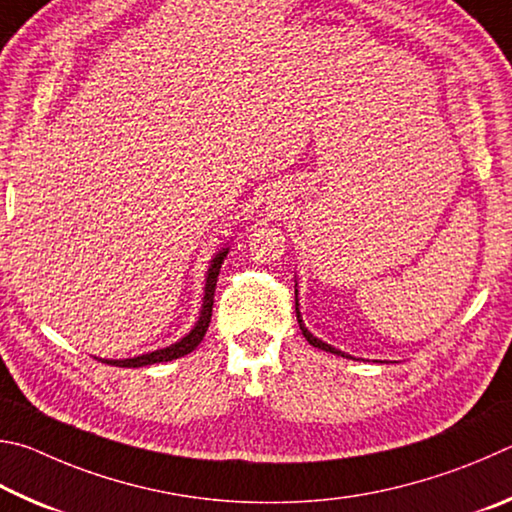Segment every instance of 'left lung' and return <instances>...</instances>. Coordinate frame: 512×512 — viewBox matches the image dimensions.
I'll use <instances>...</instances> for the list:
<instances>
[{"instance_id":"8db88e82","label":"left lung","mask_w":512,"mask_h":512,"mask_svg":"<svg viewBox=\"0 0 512 512\" xmlns=\"http://www.w3.org/2000/svg\"><path fill=\"white\" fill-rule=\"evenodd\" d=\"M294 301H297V321H299V328H301L303 337L308 339V344H312L315 348H321V351H326V353H335V355H339V357H351V355H346L344 351H339V348L330 346V344H326V342H321V339H317V337L312 335L310 330L306 328V324H303V319H301V312H299V290H297V285H294Z\"/></svg>"}]
</instances>
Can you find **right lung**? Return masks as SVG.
<instances>
[{"label": "right lung", "mask_w": 512, "mask_h": 512, "mask_svg": "<svg viewBox=\"0 0 512 512\" xmlns=\"http://www.w3.org/2000/svg\"><path fill=\"white\" fill-rule=\"evenodd\" d=\"M229 254V245H224L218 254L211 258L209 270H206V281H204V297H202V310L200 317H197L195 326L188 330V333L179 339V342L170 344L166 348H157V351L143 353L137 357H128V360H101L110 366H121V369H139V366H150V364H159V362H170L177 360V357L188 355L195 351L197 344L202 342V337L206 335V328L211 324V312H213V292H215V283H218V274L220 267L224 263V258ZM98 360V357H96Z\"/></svg>", "instance_id": "add662e5"}]
</instances>
